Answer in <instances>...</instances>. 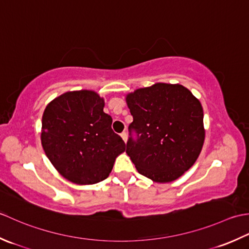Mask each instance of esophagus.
Here are the masks:
<instances>
[{"mask_svg": "<svg viewBox=\"0 0 249 249\" xmlns=\"http://www.w3.org/2000/svg\"><path fill=\"white\" fill-rule=\"evenodd\" d=\"M120 135H121V138H123V140H124V142H126V140H128V134H126V132H125V131L123 132V133H121Z\"/></svg>", "mask_w": 249, "mask_h": 249, "instance_id": "34e87169", "label": "esophagus"}]
</instances>
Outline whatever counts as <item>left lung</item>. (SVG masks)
I'll use <instances>...</instances> for the list:
<instances>
[{"mask_svg":"<svg viewBox=\"0 0 249 249\" xmlns=\"http://www.w3.org/2000/svg\"><path fill=\"white\" fill-rule=\"evenodd\" d=\"M126 103L133 121L125 153L136 170L157 182L178 178L204 143L200 101L184 86L159 83L128 94Z\"/></svg>","mask_w":249,"mask_h":249,"instance_id":"8db88e82","label":"left lung"}]
</instances>
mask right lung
Wrapping results in <instances>:
<instances>
[{
	"mask_svg": "<svg viewBox=\"0 0 249 249\" xmlns=\"http://www.w3.org/2000/svg\"><path fill=\"white\" fill-rule=\"evenodd\" d=\"M104 100L94 91L67 92L52 101L42 119V146L64 178L91 185L107 178L125 144L111 129Z\"/></svg>",
	"mask_w": 249,
	"mask_h": 249,
	"instance_id": "1",
	"label": "right lung"
}]
</instances>
